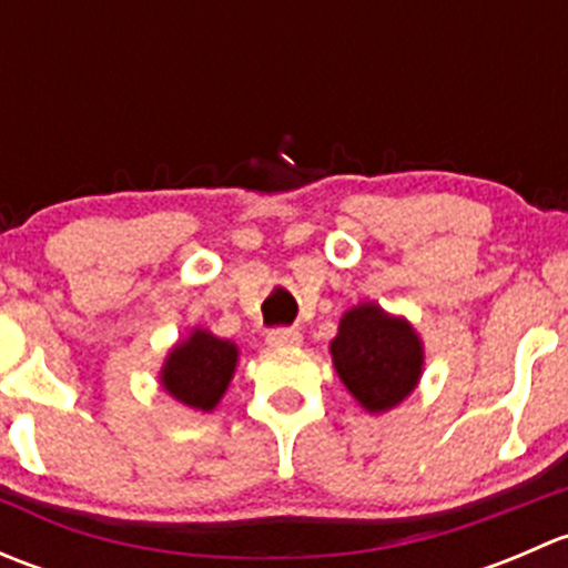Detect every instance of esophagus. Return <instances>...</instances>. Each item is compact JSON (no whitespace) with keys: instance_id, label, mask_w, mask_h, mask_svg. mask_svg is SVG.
<instances>
[{"instance_id":"esophagus-1","label":"esophagus","mask_w":568,"mask_h":568,"mask_svg":"<svg viewBox=\"0 0 568 568\" xmlns=\"http://www.w3.org/2000/svg\"><path fill=\"white\" fill-rule=\"evenodd\" d=\"M266 343L272 348H288V346H300L302 343V332L294 329V326H277L266 335Z\"/></svg>"}]
</instances>
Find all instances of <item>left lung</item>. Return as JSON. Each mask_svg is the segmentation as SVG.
Here are the masks:
<instances>
[{"label":"left lung","mask_w":568,"mask_h":568,"mask_svg":"<svg viewBox=\"0 0 568 568\" xmlns=\"http://www.w3.org/2000/svg\"><path fill=\"white\" fill-rule=\"evenodd\" d=\"M332 363L346 390L368 412L398 406L423 374V343L406 318H395L374 302L343 313Z\"/></svg>","instance_id":"8db88e82"}]
</instances>
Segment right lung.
I'll return each instance as SVG.
<instances>
[{
    "mask_svg": "<svg viewBox=\"0 0 568 568\" xmlns=\"http://www.w3.org/2000/svg\"><path fill=\"white\" fill-rule=\"evenodd\" d=\"M239 348L209 329H192L183 343L170 348L162 368V387L192 409L211 412L236 374Z\"/></svg>",
    "mask_w": 568,
    "mask_h": 568,
    "instance_id": "obj_1",
    "label": "right lung"
}]
</instances>
